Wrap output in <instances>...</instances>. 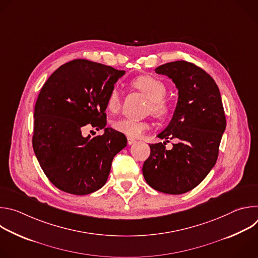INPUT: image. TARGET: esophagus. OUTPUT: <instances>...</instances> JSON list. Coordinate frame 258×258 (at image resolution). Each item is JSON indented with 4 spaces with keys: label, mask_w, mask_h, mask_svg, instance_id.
<instances>
[{
    "label": "esophagus",
    "mask_w": 258,
    "mask_h": 258,
    "mask_svg": "<svg viewBox=\"0 0 258 258\" xmlns=\"http://www.w3.org/2000/svg\"><path fill=\"white\" fill-rule=\"evenodd\" d=\"M136 143V140L135 139H132V138H127V144L128 145H133Z\"/></svg>",
    "instance_id": "1"
}]
</instances>
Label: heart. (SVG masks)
Returning <instances> with one entry per match:
<instances>
[{
  "label": "heart",
  "instance_id": "obj_1",
  "mask_svg": "<svg viewBox=\"0 0 258 258\" xmlns=\"http://www.w3.org/2000/svg\"><path fill=\"white\" fill-rule=\"evenodd\" d=\"M131 86L144 94L150 101L148 105V112L154 117L163 119L166 118L171 112L170 104L164 100L166 95L165 85L158 79L150 76H144L135 79ZM121 106V95L117 89L110 92L107 99V109L110 112L115 113ZM114 130L123 134L128 138H139L146 131L150 128V124L147 121H137L132 119H120L114 122Z\"/></svg>",
  "mask_w": 258,
  "mask_h": 258
}]
</instances>
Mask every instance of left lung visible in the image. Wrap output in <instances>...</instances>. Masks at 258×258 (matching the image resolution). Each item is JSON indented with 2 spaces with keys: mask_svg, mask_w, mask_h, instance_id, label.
Listing matches in <instances>:
<instances>
[{
  "mask_svg": "<svg viewBox=\"0 0 258 258\" xmlns=\"http://www.w3.org/2000/svg\"><path fill=\"white\" fill-rule=\"evenodd\" d=\"M155 71L171 79L178 90L173 116L157 137L178 142L170 151L165 142L149 145L151 153L144 162L143 175L153 189L179 195L197 187L214 166L226 115L218 87L202 68L179 60Z\"/></svg>",
  "mask_w": 258,
  "mask_h": 258,
  "instance_id": "left-lung-1",
  "label": "left lung"
}]
</instances>
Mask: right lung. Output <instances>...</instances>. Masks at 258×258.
<instances>
[{"mask_svg":"<svg viewBox=\"0 0 258 258\" xmlns=\"http://www.w3.org/2000/svg\"><path fill=\"white\" fill-rule=\"evenodd\" d=\"M125 73L76 59L61 65L45 83L34 106L32 147L49 180L59 190L87 195L107 181L113 157L126 146L123 134L84 137L82 127L106 126L107 99Z\"/></svg>","mask_w":258,"mask_h":258,"instance_id":"obj_1","label":"right lung"}]
</instances>
